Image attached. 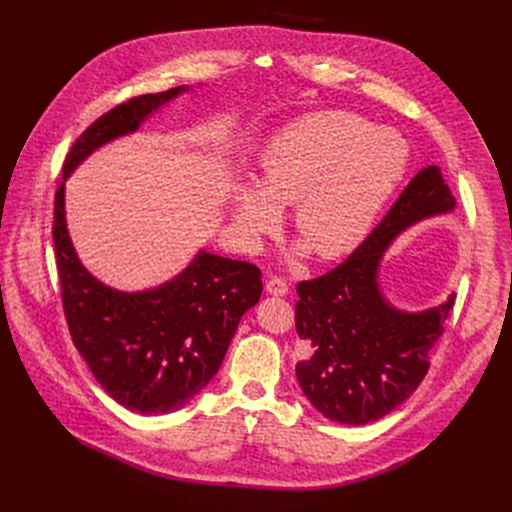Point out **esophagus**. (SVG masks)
I'll return each instance as SVG.
<instances>
[{
	"label": "esophagus",
	"instance_id": "esophagus-1",
	"mask_svg": "<svg viewBox=\"0 0 512 512\" xmlns=\"http://www.w3.org/2000/svg\"><path fill=\"white\" fill-rule=\"evenodd\" d=\"M265 290L270 294H276V297H284V294H288V282L282 276H274L267 280Z\"/></svg>",
	"mask_w": 512,
	"mask_h": 512
}]
</instances>
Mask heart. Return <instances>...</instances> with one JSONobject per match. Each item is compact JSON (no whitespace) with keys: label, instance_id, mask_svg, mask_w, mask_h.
<instances>
[{"label":"heart","instance_id":"b5f03b06","mask_svg":"<svg viewBox=\"0 0 512 512\" xmlns=\"http://www.w3.org/2000/svg\"><path fill=\"white\" fill-rule=\"evenodd\" d=\"M409 166V145L351 112H313L284 126L259 155L255 186H242L234 220L251 245L272 234L280 209L321 259L355 251Z\"/></svg>","mask_w":512,"mask_h":512}]
</instances>
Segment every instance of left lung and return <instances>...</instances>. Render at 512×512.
<instances>
[{"mask_svg":"<svg viewBox=\"0 0 512 512\" xmlns=\"http://www.w3.org/2000/svg\"><path fill=\"white\" fill-rule=\"evenodd\" d=\"M454 205L440 170L423 168L363 245L334 270L297 284L294 324L305 344L297 378L324 417L365 425L402 405L423 382L429 348L442 336L454 297L417 315L400 313L382 299L375 274L400 230Z\"/></svg>","mask_w":512,"mask_h":512,"instance_id":"8db88e82","label":"left lung"}]
</instances>
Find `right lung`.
Returning a JSON list of instances; mask_svg holds the SVG:
<instances>
[{
	"label": "right lung",
	"mask_w": 512,
	"mask_h": 512,
	"mask_svg": "<svg viewBox=\"0 0 512 512\" xmlns=\"http://www.w3.org/2000/svg\"><path fill=\"white\" fill-rule=\"evenodd\" d=\"M182 89L130 97L99 116L70 147L64 178L99 145L139 124ZM62 307L76 351L95 380L128 411L164 415L184 407L220 369L240 317L261 297V270L249 261L199 253L166 286L118 292L80 265L64 220V182L53 203Z\"/></svg>",
	"instance_id": "right-lung-1"
}]
</instances>
